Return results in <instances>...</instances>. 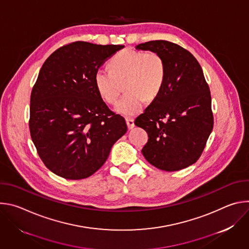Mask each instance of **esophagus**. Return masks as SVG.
I'll list each match as a JSON object with an SVG mask.
<instances>
[{
  "instance_id": "1",
  "label": "esophagus",
  "mask_w": 249,
  "mask_h": 249,
  "mask_svg": "<svg viewBox=\"0 0 249 249\" xmlns=\"http://www.w3.org/2000/svg\"><path fill=\"white\" fill-rule=\"evenodd\" d=\"M126 123H127V126H128V129H132L135 124H134V119L133 118H130V117H127L126 118Z\"/></svg>"
}]
</instances>
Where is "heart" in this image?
<instances>
[{
	"mask_svg": "<svg viewBox=\"0 0 249 249\" xmlns=\"http://www.w3.org/2000/svg\"><path fill=\"white\" fill-rule=\"evenodd\" d=\"M109 70H97L93 82L101 98L115 103L124 83L127 92L115 106V111L125 115H136L143 110L145 102L155 100L165 81V64L157 52L124 50L108 61Z\"/></svg>",
	"mask_w": 249,
	"mask_h": 249,
	"instance_id": "heart-1",
	"label": "heart"
}]
</instances>
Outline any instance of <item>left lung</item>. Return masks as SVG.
<instances>
[{
    "label": "left lung",
    "instance_id": "obj_1",
    "mask_svg": "<svg viewBox=\"0 0 249 249\" xmlns=\"http://www.w3.org/2000/svg\"><path fill=\"white\" fill-rule=\"evenodd\" d=\"M136 49L159 53L166 70L160 95L135 120L149 137L142 154L159 169L180 170L198 160L214 126L209 86L200 64L183 47L154 40Z\"/></svg>",
    "mask_w": 249,
    "mask_h": 249
}]
</instances>
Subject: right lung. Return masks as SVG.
I'll use <instances>...</instances> for the list:
<instances>
[{
  "label": "right lung",
  "instance_id": "obj_1",
  "mask_svg": "<svg viewBox=\"0 0 249 249\" xmlns=\"http://www.w3.org/2000/svg\"><path fill=\"white\" fill-rule=\"evenodd\" d=\"M122 48L76 41L53 52L40 69L30 95V136L46 167L63 178L92 175L127 131L93 82L100 66Z\"/></svg>",
  "mask_w": 249,
  "mask_h": 249
}]
</instances>
